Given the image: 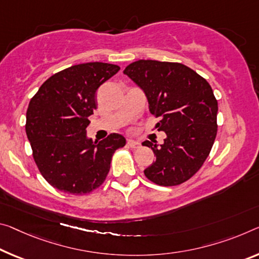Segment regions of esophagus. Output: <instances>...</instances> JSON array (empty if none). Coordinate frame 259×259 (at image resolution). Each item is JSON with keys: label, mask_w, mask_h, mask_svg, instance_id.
Returning a JSON list of instances; mask_svg holds the SVG:
<instances>
[{"label": "esophagus", "mask_w": 259, "mask_h": 259, "mask_svg": "<svg viewBox=\"0 0 259 259\" xmlns=\"http://www.w3.org/2000/svg\"><path fill=\"white\" fill-rule=\"evenodd\" d=\"M126 144H128L129 147H133V149H136V147H139V142L135 141V139H128V142H126Z\"/></svg>", "instance_id": "esophagus-1"}]
</instances>
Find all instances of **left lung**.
<instances>
[{
  "label": "left lung",
  "instance_id": "1",
  "mask_svg": "<svg viewBox=\"0 0 259 259\" xmlns=\"http://www.w3.org/2000/svg\"><path fill=\"white\" fill-rule=\"evenodd\" d=\"M145 93L149 110L166 133L163 144L143 142L155 154L144 170L152 182L178 186L197 173L210 154L217 136V101L212 88L182 63L139 60L123 71Z\"/></svg>",
  "mask_w": 259,
  "mask_h": 259
}]
</instances>
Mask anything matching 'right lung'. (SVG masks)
<instances>
[{
	"instance_id": "1",
	"label": "right lung",
	"mask_w": 259,
	"mask_h": 259,
	"mask_svg": "<svg viewBox=\"0 0 259 259\" xmlns=\"http://www.w3.org/2000/svg\"><path fill=\"white\" fill-rule=\"evenodd\" d=\"M118 70L102 62L71 65L49 77L28 104L25 129L34 161L55 189L84 195L99 188L114 152L125 145L118 134L99 143L86 136L97 90Z\"/></svg>"
}]
</instances>
